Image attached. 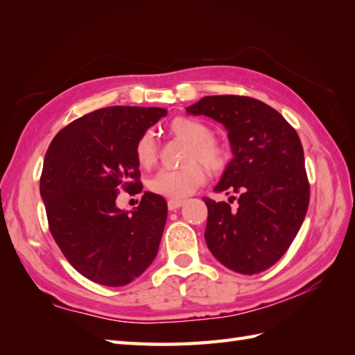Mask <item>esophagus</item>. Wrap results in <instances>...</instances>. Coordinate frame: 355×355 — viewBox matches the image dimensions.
Masks as SVG:
<instances>
[{"mask_svg":"<svg viewBox=\"0 0 355 355\" xmlns=\"http://www.w3.org/2000/svg\"><path fill=\"white\" fill-rule=\"evenodd\" d=\"M184 203H185V200H180V199H170V200L167 202V205H168V209H170V211H176V209H179L180 207H182Z\"/></svg>","mask_w":355,"mask_h":355,"instance_id":"34e87169","label":"esophagus"}]
</instances>
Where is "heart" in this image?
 <instances>
[{"label": "heart", "mask_w": 355, "mask_h": 355, "mask_svg": "<svg viewBox=\"0 0 355 355\" xmlns=\"http://www.w3.org/2000/svg\"><path fill=\"white\" fill-rule=\"evenodd\" d=\"M173 135L190 143L188 161L199 159L211 170H220L226 162V148L211 138V129L203 121L191 116H178L170 123ZM156 139L147 130L135 146V156L141 167H150L156 161ZM207 180V170L198 162H191L178 170H161L150 179L148 187L156 194L170 199H185Z\"/></svg>", "instance_id": "b5f03b06"}]
</instances>
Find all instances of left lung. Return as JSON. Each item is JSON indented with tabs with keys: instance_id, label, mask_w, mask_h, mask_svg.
<instances>
[{
	"instance_id": "1",
	"label": "left lung",
	"mask_w": 355,
	"mask_h": 355,
	"mask_svg": "<svg viewBox=\"0 0 355 355\" xmlns=\"http://www.w3.org/2000/svg\"><path fill=\"white\" fill-rule=\"evenodd\" d=\"M227 130L232 159L216 193H237V207L205 198V230L211 254L237 273L269 269L286 254L310 200L304 148L286 118L263 101L243 96H208L187 107Z\"/></svg>"
}]
</instances>
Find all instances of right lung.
<instances>
[{"label": "right lung", "instance_id": "obj_1", "mask_svg": "<svg viewBox=\"0 0 355 355\" xmlns=\"http://www.w3.org/2000/svg\"><path fill=\"white\" fill-rule=\"evenodd\" d=\"M167 115L164 107L111 106L62 129L45 153L41 198L62 254L88 279L121 287L159 249L167 202L146 191L137 208L116 207L120 190L141 193L135 146Z\"/></svg>", "mask_w": 355, "mask_h": 355}]
</instances>
